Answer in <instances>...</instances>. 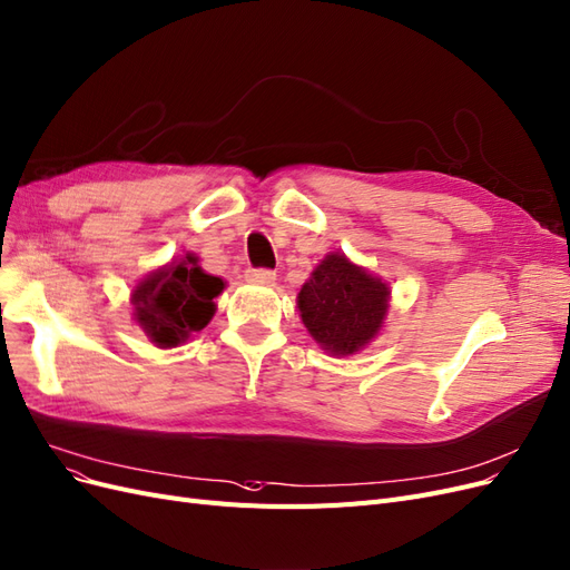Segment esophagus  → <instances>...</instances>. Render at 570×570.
<instances>
[{
    "label": "esophagus",
    "instance_id": "34e87169",
    "mask_svg": "<svg viewBox=\"0 0 570 570\" xmlns=\"http://www.w3.org/2000/svg\"><path fill=\"white\" fill-rule=\"evenodd\" d=\"M245 278H247L249 283L271 285V283H276V273L268 271V268H249V271L245 273Z\"/></svg>",
    "mask_w": 570,
    "mask_h": 570
}]
</instances>
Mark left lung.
<instances>
[{
  "instance_id": "8db88e82",
  "label": "left lung",
  "mask_w": 570,
  "mask_h": 570,
  "mask_svg": "<svg viewBox=\"0 0 570 570\" xmlns=\"http://www.w3.org/2000/svg\"><path fill=\"white\" fill-rule=\"evenodd\" d=\"M389 285L332 252L302 285L297 308L308 335L332 356H351L377 337L389 311Z\"/></svg>"
}]
</instances>
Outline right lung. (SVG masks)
I'll list each match as a JSON object with an SVG mask.
<instances>
[{
  "label": "right lung",
  "instance_id": "obj_1",
  "mask_svg": "<svg viewBox=\"0 0 570 570\" xmlns=\"http://www.w3.org/2000/svg\"><path fill=\"white\" fill-rule=\"evenodd\" d=\"M224 287L222 278L198 266V257L186 254L155 268L134 287V321L155 346L174 348L212 321L217 311L214 297H219Z\"/></svg>",
  "mask_w": 570,
  "mask_h": 570
}]
</instances>
